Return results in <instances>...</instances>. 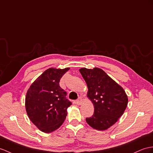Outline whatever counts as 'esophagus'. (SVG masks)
I'll return each mask as SVG.
<instances>
[{
	"instance_id": "34e87169",
	"label": "esophagus",
	"mask_w": 153,
	"mask_h": 153,
	"mask_svg": "<svg viewBox=\"0 0 153 153\" xmlns=\"http://www.w3.org/2000/svg\"><path fill=\"white\" fill-rule=\"evenodd\" d=\"M82 99L81 97H79V99H78L76 100V103L77 105H81L82 104Z\"/></svg>"
}]
</instances>
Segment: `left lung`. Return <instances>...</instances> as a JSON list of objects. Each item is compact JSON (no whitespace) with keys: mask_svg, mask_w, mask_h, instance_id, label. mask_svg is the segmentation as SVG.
<instances>
[{"mask_svg":"<svg viewBox=\"0 0 153 153\" xmlns=\"http://www.w3.org/2000/svg\"><path fill=\"white\" fill-rule=\"evenodd\" d=\"M79 71L88 85V97L94 106V115L85 121L95 129L106 130L123 114L128 104L127 95L102 69L82 68Z\"/></svg>","mask_w":153,"mask_h":153,"instance_id":"obj_1","label":"left lung"}]
</instances>
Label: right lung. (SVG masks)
Returning a JSON list of instances; mask_svg holds the SVG:
<instances>
[{"instance_id": "right-lung-1", "label": "right lung", "mask_w": 153, "mask_h": 153, "mask_svg": "<svg viewBox=\"0 0 153 153\" xmlns=\"http://www.w3.org/2000/svg\"><path fill=\"white\" fill-rule=\"evenodd\" d=\"M69 68H49L41 74L27 91L25 107L30 121L41 131L50 133L60 126L72 105L59 80Z\"/></svg>"}]
</instances>
